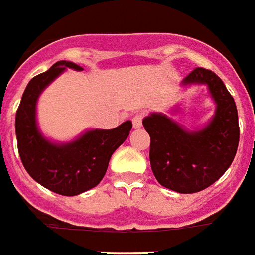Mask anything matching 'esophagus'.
Returning <instances> with one entry per match:
<instances>
[{
	"label": "esophagus",
	"mask_w": 255,
	"mask_h": 255,
	"mask_svg": "<svg viewBox=\"0 0 255 255\" xmlns=\"http://www.w3.org/2000/svg\"><path fill=\"white\" fill-rule=\"evenodd\" d=\"M142 114H137V116L133 117V128L134 129H139L142 126Z\"/></svg>",
	"instance_id": "esophagus-1"
}]
</instances>
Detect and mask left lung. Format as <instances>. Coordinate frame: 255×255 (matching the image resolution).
Instances as JSON below:
<instances>
[{"mask_svg":"<svg viewBox=\"0 0 255 255\" xmlns=\"http://www.w3.org/2000/svg\"><path fill=\"white\" fill-rule=\"evenodd\" d=\"M207 86L215 103L211 120L189 130L164 113H150L142 120L150 135V166L157 181L179 193L203 191L221 179L234 160L239 142L238 112L234 98L215 72L195 68L181 87ZM180 105L172 107L175 114Z\"/></svg>","mask_w":255,"mask_h":255,"instance_id":"left-lung-1","label":"left lung"}]
</instances>
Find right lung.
<instances>
[{
  "label": "right lung",
  "mask_w": 255,
  "mask_h": 255,
  "mask_svg": "<svg viewBox=\"0 0 255 255\" xmlns=\"http://www.w3.org/2000/svg\"><path fill=\"white\" fill-rule=\"evenodd\" d=\"M67 68L83 71L75 63L60 60L28 83L16 113V135L21 161L30 177L52 192L75 196L101 183L112 154L129 137L133 124L125 121L114 129H89L68 142L45 137L37 125V101Z\"/></svg>",
  "instance_id": "1"
}]
</instances>
